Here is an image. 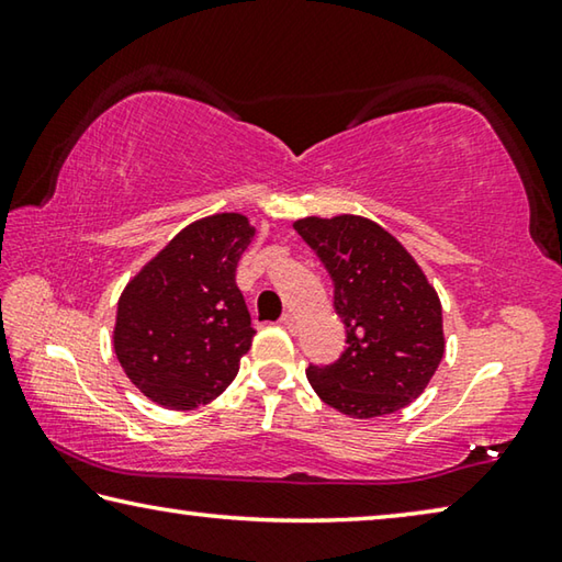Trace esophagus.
Segmentation results:
<instances>
[{
  "instance_id": "34e87169",
  "label": "esophagus",
  "mask_w": 562,
  "mask_h": 562,
  "mask_svg": "<svg viewBox=\"0 0 562 562\" xmlns=\"http://www.w3.org/2000/svg\"><path fill=\"white\" fill-rule=\"evenodd\" d=\"M280 325L284 327V329H290V331H294V327H297V319H294V315H282V319H280Z\"/></svg>"
}]
</instances>
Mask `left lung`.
<instances>
[{"label":"left lung","mask_w":562,"mask_h":562,"mask_svg":"<svg viewBox=\"0 0 562 562\" xmlns=\"http://www.w3.org/2000/svg\"><path fill=\"white\" fill-rule=\"evenodd\" d=\"M294 231L329 272L347 329L337 361L307 367L312 389L351 418L408 406L443 357L439 294L402 243L367 217H304Z\"/></svg>","instance_id":"obj_1"}]
</instances>
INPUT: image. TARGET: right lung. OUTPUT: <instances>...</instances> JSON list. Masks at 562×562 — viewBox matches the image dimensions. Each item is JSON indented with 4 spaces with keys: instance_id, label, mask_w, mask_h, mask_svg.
I'll use <instances>...</instances> for the list:
<instances>
[{
    "instance_id": "right-lung-1",
    "label": "right lung",
    "mask_w": 562,
    "mask_h": 562,
    "mask_svg": "<svg viewBox=\"0 0 562 562\" xmlns=\"http://www.w3.org/2000/svg\"><path fill=\"white\" fill-rule=\"evenodd\" d=\"M252 235L245 215L203 217L183 227L123 290L113 349L150 402L188 412L231 386L255 337L235 284Z\"/></svg>"
}]
</instances>
